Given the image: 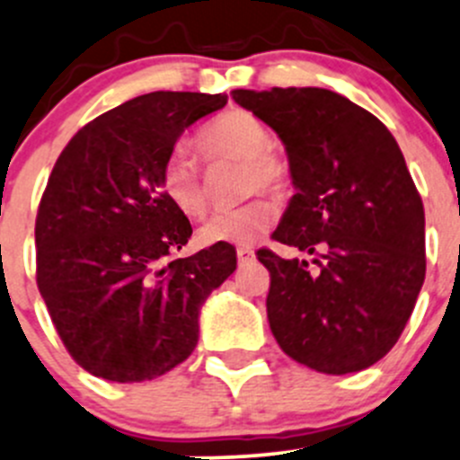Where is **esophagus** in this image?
Masks as SVG:
<instances>
[{
    "instance_id": "1",
    "label": "esophagus",
    "mask_w": 460,
    "mask_h": 460,
    "mask_svg": "<svg viewBox=\"0 0 460 460\" xmlns=\"http://www.w3.org/2000/svg\"><path fill=\"white\" fill-rule=\"evenodd\" d=\"M236 259H239V265H245V263L254 261V250L239 248V250H236Z\"/></svg>"
}]
</instances>
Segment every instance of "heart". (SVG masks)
Wrapping results in <instances>:
<instances>
[{
    "instance_id": "1",
    "label": "heart",
    "mask_w": 460,
    "mask_h": 460,
    "mask_svg": "<svg viewBox=\"0 0 460 460\" xmlns=\"http://www.w3.org/2000/svg\"><path fill=\"white\" fill-rule=\"evenodd\" d=\"M197 148L206 161H241V181L248 195L257 192L259 188L272 192H281L286 188V165L268 153V128L250 112L230 111L217 117L210 126L199 132ZM159 181L168 201L186 217L197 219L208 210L203 172L186 148H177L168 155L161 165ZM277 219L279 208L270 199L259 197L210 217L199 230V241L203 245H250L272 230Z\"/></svg>"
}]
</instances>
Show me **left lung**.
<instances>
[{"instance_id":"1","label":"left lung","mask_w":460,"mask_h":460,"mask_svg":"<svg viewBox=\"0 0 460 460\" xmlns=\"http://www.w3.org/2000/svg\"><path fill=\"white\" fill-rule=\"evenodd\" d=\"M230 94L286 146L296 192L272 236L312 257L257 252L270 270V330L312 370H366L394 348L425 279L423 201L403 153L332 90Z\"/></svg>"}]
</instances>
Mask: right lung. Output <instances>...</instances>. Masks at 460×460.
<instances>
[{
	"label": "right lung",
	"instance_id": "add662e5",
	"mask_svg": "<svg viewBox=\"0 0 460 460\" xmlns=\"http://www.w3.org/2000/svg\"><path fill=\"white\" fill-rule=\"evenodd\" d=\"M228 94L150 93L68 141L35 221L37 288L70 357L99 378L141 383L197 348L203 301L236 270L228 245L186 259L192 226L161 190L188 126Z\"/></svg>",
	"mask_w": 460,
	"mask_h": 460
}]
</instances>
